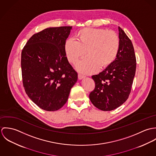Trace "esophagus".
Masks as SVG:
<instances>
[{
	"label": "esophagus",
	"instance_id": "1",
	"mask_svg": "<svg viewBox=\"0 0 156 156\" xmlns=\"http://www.w3.org/2000/svg\"><path fill=\"white\" fill-rule=\"evenodd\" d=\"M85 77V76L84 75L82 74H80V73H79V74H78V79H79V80H81V79H83Z\"/></svg>",
	"mask_w": 156,
	"mask_h": 156
}]
</instances>
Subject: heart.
<instances>
[{"label":"heart","mask_w":156,"mask_h":156,"mask_svg":"<svg viewBox=\"0 0 156 156\" xmlns=\"http://www.w3.org/2000/svg\"><path fill=\"white\" fill-rule=\"evenodd\" d=\"M76 41L68 39L64 51L68 61L76 64L85 55L88 58L77 65L79 71L91 73L98 67L105 68L115 60L120 47V40L113 31L104 29L86 27L76 34Z\"/></svg>","instance_id":"heart-1"}]
</instances>
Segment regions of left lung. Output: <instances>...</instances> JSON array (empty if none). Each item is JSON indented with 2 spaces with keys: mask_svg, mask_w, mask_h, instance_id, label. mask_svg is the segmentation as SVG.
Returning <instances> with one entry per match:
<instances>
[{
  "mask_svg": "<svg viewBox=\"0 0 156 156\" xmlns=\"http://www.w3.org/2000/svg\"><path fill=\"white\" fill-rule=\"evenodd\" d=\"M120 47L111 66L93 75L95 88L89 94L92 103L98 109L111 111L122 105L129 98L135 76L136 59L132 41L118 27Z\"/></svg>",
  "mask_w": 156,
  "mask_h": 156,
  "instance_id": "left-lung-1",
  "label": "left lung"
}]
</instances>
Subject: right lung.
Instances as JSON below:
<instances>
[{"label":"right lung","mask_w":156,"mask_h":156,"mask_svg":"<svg viewBox=\"0 0 156 156\" xmlns=\"http://www.w3.org/2000/svg\"><path fill=\"white\" fill-rule=\"evenodd\" d=\"M71 29L72 26L47 28L33 35L23 48V87L30 100L46 111L61 109L77 80V73L64 51Z\"/></svg>","instance_id":"obj_1"}]
</instances>
